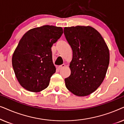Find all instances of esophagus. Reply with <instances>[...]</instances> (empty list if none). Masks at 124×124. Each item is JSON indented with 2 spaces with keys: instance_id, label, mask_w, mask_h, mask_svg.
Wrapping results in <instances>:
<instances>
[{
  "instance_id": "34e87169",
  "label": "esophagus",
  "mask_w": 124,
  "mask_h": 124,
  "mask_svg": "<svg viewBox=\"0 0 124 124\" xmlns=\"http://www.w3.org/2000/svg\"><path fill=\"white\" fill-rule=\"evenodd\" d=\"M65 67V64H62V65L59 66L58 69H62V68H64Z\"/></svg>"
}]
</instances>
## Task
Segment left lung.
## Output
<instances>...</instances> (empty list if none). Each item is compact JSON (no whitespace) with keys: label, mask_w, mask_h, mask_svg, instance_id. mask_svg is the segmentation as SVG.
Returning a JSON list of instances; mask_svg holds the SVG:
<instances>
[{"label":"left lung","mask_w":124,"mask_h":124,"mask_svg":"<svg viewBox=\"0 0 124 124\" xmlns=\"http://www.w3.org/2000/svg\"><path fill=\"white\" fill-rule=\"evenodd\" d=\"M64 33L72 47L70 75L65 86L75 95L87 96L104 80L109 63V51L101 34L90 26L65 27Z\"/></svg>","instance_id":"obj_1"}]
</instances>
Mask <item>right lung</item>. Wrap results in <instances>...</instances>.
I'll list each match as a JSON object with an SVG mask.
<instances>
[{
  "mask_svg": "<svg viewBox=\"0 0 124 124\" xmlns=\"http://www.w3.org/2000/svg\"><path fill=\"white\" fill-rule=\"evenodd\" d=\"M62 33L61 27L44 25L31 29L23 35L12 59L15 75L22 87L34 93L48 87L56 72L51 47Z\"/></svg>",
  "mask_w": 124,
  "mask_h": 124,
  "instance_id": "obj_1",
  "label": "right lung"
}]
</instances>
